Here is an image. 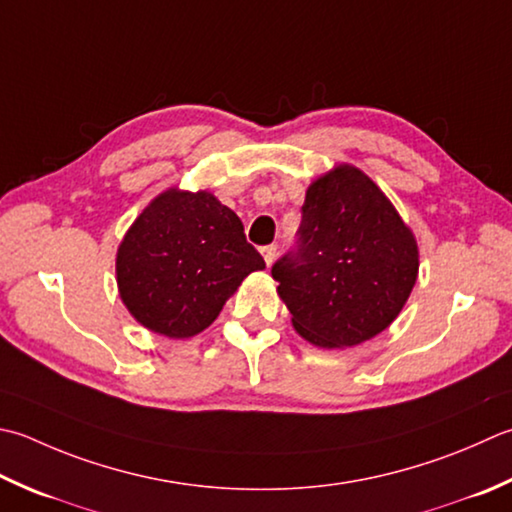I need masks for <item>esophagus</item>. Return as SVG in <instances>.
Here are the masks:
<instances>
[{
  "label": "esophagus",
  "instance_id": "34e87169",
  "mask_svg": "<svg viewBox=\"0 0 512 512\" xmlns=\"http://www.w3.org/2000/svg\"><path fill=\"white\" fill-rule=\"evenodd\" d=\"M262 257H264V262H266V266H270L275 262V257H277V246L275 244H270V246H264L262 248Z\"/></svg>",
  "mask_w": 512,
  "mask_h": 512
}]
</instances>
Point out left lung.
I'll return each mask as SVG.
<instances>
[{
	"instance_id": "1",
	"label": "left lung",
	"mask_w": 512,
	"mask_h": 512,
	"mask_svg": "<svg viewBox=\"0 0 512 512\" xmlns=\"http://www.w3.org/2000/svg\"><path fill=\"white\" fill-rule=\"evenodd\" d=\"M417 273L413 230L384 190L350 164L308 186L297 250L273 266L293 328L319 348H350L386 330Z\"/></svg>"
}]
</instances>
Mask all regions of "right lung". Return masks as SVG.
I'll use <instances>...</instances> for the list:
<instances>
[{"label": "right lung", "mask_w": 512, "mask_h": 512, "mask_svg": "<svg viewBox=\"0 0 512 512\" xmlns=\"http://www.w3.org/2000/svg\"><path fill=\"white\" fill-rule=\"evenodd\" d=\"M244 224L208 190L166 188L117 248V288L128 313L170 339L202 333L244 279L264 270Z\"/></svg>", "instance_id": "right-lung-1"}]
</instances>
